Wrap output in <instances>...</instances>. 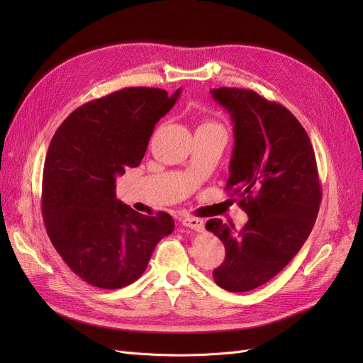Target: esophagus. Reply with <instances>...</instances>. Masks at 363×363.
<instances>
[{"label": "esophagus", "mask_w": 363, "mask_h": 363, "mask_svg": "<svg viewBox=\"0 0 363 363\" xmlns=\"http://www.w3.org/2000/svg\"><path fill=\"white\" fill-rule=\"evenodd\" d=\"M183 225L189 227L195 232H203L204 230V221L201 218H195V216H184L183 218Z\"/></svg>", "instance_id": "1"}]
</instances>
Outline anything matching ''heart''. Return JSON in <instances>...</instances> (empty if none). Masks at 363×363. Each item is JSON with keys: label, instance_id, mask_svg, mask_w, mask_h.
<instances>
[{"label": "heart", "instance_id": "heart-1", "mask_svg": "<svg viewBox=\"0 0 363 363\" xmlns=\"http://www.w3.org/2000/svg\"><path fill=\"white\" fill-rule=\"evenodd\" d=\"M203 125H218V124H213V123H203L200 127H203Z\"/></svg>", "mask_w": 363, "mask_h": 363}]
</instances>
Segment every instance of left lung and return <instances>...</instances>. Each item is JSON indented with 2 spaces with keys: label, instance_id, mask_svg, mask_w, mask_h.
<instances>
[{
  "label": "left lung",
  "instance_id": "8db88e82",
  "mask_svg": "<svg viewBox=\"0 0 363 363\" xmlns=\"http://www.w3.org/2000/svg\"><path fill=\"white\" fill-rule=\"evenodd\" d=\"M211 94L233 123L225 189H235L248 215L242 230L207 221L225 247L213 279L225 291L247 292L276 277L300 251L320 211L321 184L311 139L286 107L238 87Z\"/></svg>",
  "mask_w": 363,
  "mask_h": 363
}]
</instances>
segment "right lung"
I'll return each mask as SVG.
<instances>
[{"label": "right lung", "instance_id": "add662e5", "mask_svg": "<svg viewBox=\"0 0 363 363\" xmlns=\"http://www.w3.org/2000/svg\"><path fill=\"white\" fill-rule=\"evenodd\" d=\"M156 87H125L74 111L52 136L42 180V216L54 248L86 283L136 281L174 219L138 213L116 199V177L136 168L159 119L177 101Z\"/></svg>", "mask_w": 363, "mask_h": 363}]
</instances>
